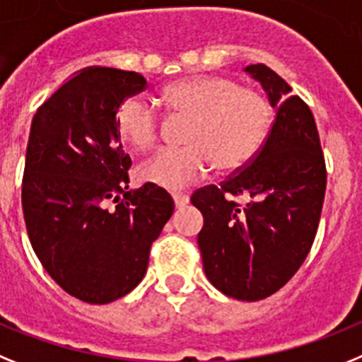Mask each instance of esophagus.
<instances>
[{
	"instance_id": "34e87169",
	"label": "esophagus",
	"mask_w": 362,
	"mask_h": 362,
	"mask_svg": "<svg viewBox=\"0 0 362 362\" xmlns=\"http://www.w3.org/2000/svg\"><path fill=\"white\" fill-rule=\"evenodd\" d=\"M173 200H175V206L184 207L185 204L189 202V197L185 193H173Z\"/></svg>"
}]
</instances>
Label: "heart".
Returning a JSON list of instances; mask_svg holds the SVG:
<instances>
[{
  "mask_svg": "<svg viewBox=\"0 0 362 362\" xmlns=\"http://www.w3.org/2000/svg\"><path fill=\"white\" fill-rule=\"evenodd\" d=\"M160 102L169 115L187 118L180 149H169L147 162L140 175L165 189H182L202 180L215 165L222 173L246 168L262 147L273 122L268 96L240 87L218 74H189L163 87ZM116 133L138 153L160 140L158 112L138 98H127L116 112Z\"/></svg>",
  "mask_w": 362,
  "mask_h": 362,
  "instance_id": "obj_1",
  "label": "heart"
}]
</instances>
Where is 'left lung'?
<instances>
[{"label": "left lung", "instance_id": "obj_1", "mask_svg": "<svg viewBox=\"0 0 362 362\" xmlns=\"http://www.w3.org/2000/svg\"><path fill=\"white\" fill-rule=\"evenodd\" d=\"M246 72L260 81L275 120L257 156L222 184L191 194L204 226V272L216 290L238 300L279 291L312 250L326 191V163L310 107L262 64ZM244 194L242 206L231 196Z\"/></svg>", "mask_w": 362, "mask_h": 362}]
</instances>
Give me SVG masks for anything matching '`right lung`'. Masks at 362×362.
Here are the masks:
<instances>
[{
	"mask_svg": "<svg viewBox=\"0 0 362 362\" xmlns=\"http://www.w3.org/2000/svg\"><path fill=\"white\" fill-rule=\"evenodd\" d=\"M144 89L138 72L83 69L30 125L21 184L27 233L52 281L83 303H112L142 281L151 244L175 209L151 182L127 191L131 158L116 112Z\"/></svg>",
	"mask_w": 362,
	"mask_h": 362,
	"instance_id": "add662e5",
	"label": "right lung"
}]
</instances>
